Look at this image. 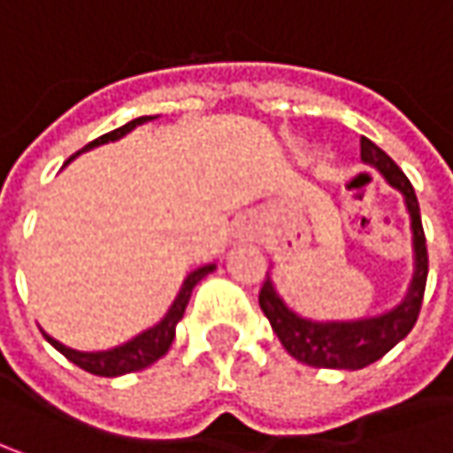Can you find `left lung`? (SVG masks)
Listing matches in <instances>:
<instances>
[{"instance_id": "left-lung-1", "label": "left lung", "mask_w": 453, "mask_h": 453, "mask_svg": "<svg viewBox=\"0 0 453 453\" xmlns=\"http://www.w3.org/2000/svg\"><path fill=\"white\" fill-rule=\"evenodd\" d=\"M361 158L385 173V179L405 195V204L411 210L412 220V246H415V277H412L411 292L403 305L392 312L369 318V320H354V323H312L300 315H295L289 307L280 300L274 292L272 280L266 277L258 289V305L269 318L274 333L280 335L281 346L287 354L297 361L318 369H361L377 359H382L387 351L400 343L412 331L423 295H426V280H428V249H426V233L420 223V207L412 189L411 179L403 169L387 156L380 146H374L369 138H361Z\"/></svg>"}]
</instances>
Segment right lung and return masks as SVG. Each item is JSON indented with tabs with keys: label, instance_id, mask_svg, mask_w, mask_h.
I'll return each instance as SVG.
<instances>
[{
	"label": "right lung",
	"instance_id": "obj_1",
	"mask_svg": "<svg viewBox=\"0 0 453 453\" xmlns=\"http://www.w3.org/2000/svg\"><path fill=\"white\" fill-rule=\"evenodd\" d=\"M153 120L150 115L148 118H138V120L127 122V125H122L118 130H112V133H104V135H99L96 141H92L89 146H84L81 150H89L94 146H102V143H107V141H118L122 138L125 133H130L135 125H141V122ZM79 150V153H81ZM76 153V156H79ZM215 266L210 264V266H202L197 272H192L187 280H184V287H181V292H179V297H176V303L172 305V310L166 312V318L158 323V326H153V328H148L146 333H141L138 338H133V341H127V343H122L118 349H112V351H96V354H84V351H73V349H68L64 343H58L56 338H50V335H45L48 338V343L50 346H56L68 361H73L76 366H81L84 372H89V374H96V377H120V374H130V372H138V369H146L150 366L153 361H158L166 351H169V346H172L173 341V331H176V323L184 318V310H187V303H189V297H192V289L197 287V281L202 277H207L210 272H212Z\"/></svg>",
	"mask_w": 453,
	"mask_h": 453
}]
</instances>
